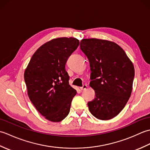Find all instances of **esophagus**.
I'll return each mask as SVG.
<instances>
[{"label":"esophagus","instance_id":"34e87169","mask_svg":"<svg viewBox=\"0 0 150 150\" xmlns=\"http://www.w3.org/2000/svg\"><path fill=\"white\" fill-rule=\"evenodd\" d=\"M86 88H87V85L84 84L82 87H80V89H81V90H86Z\"/></svg>","mask_w":150,"mask_h":150}]
</instances>
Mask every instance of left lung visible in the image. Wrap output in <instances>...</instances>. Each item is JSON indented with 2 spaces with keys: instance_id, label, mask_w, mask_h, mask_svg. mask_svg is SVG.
<instances>
[{
  "instance_id": "8db88e82",
  "label": "left lung",
  "mask_w": 150,
  "mask_h": 150,
  "mask_svg": "<svg viewBox=\"0 0 150 150\" xmlns=\"http://www.w3.org/2000/svg\"><path fill=\"white\" fill-rule=\"evenodd\" d=\"M80 47L90 62V86L95 93L94 99L88 103L89 110L98 119H113L131 96L133 63L122 47L110 40L82 39Z\"/></svg>"
}]
</instances>
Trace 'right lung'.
Listing matches in <instances>:
<instances>
[{
    "label": "right lung",
    "instance_id": "right-lung-1",
    "mask_svg": "<svg viewBox=\"0 0 150 150\" xmlns=\"http://www.w3.org/2000/svg\"><path fill=\"white\" fill-rule=\"evenodd\" d=\"M79 45L75 38L51 40L37 49L25 69L28 97L37 110L52 122L65 119L77 93L69 84L65 65Z\"/></svg>",
    "mask_w": 150,
    "mask_h": 150
}]
</instances>
